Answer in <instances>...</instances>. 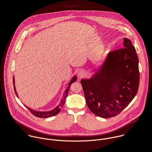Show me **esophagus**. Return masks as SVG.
<instances>
[{
	"mask_svg": "<svg viewBox=\"0 0 152 152\" xmlns=\"http://www.w3.org/2000/svg\"><path fill=\"white\" fill-rule=\"evenodd\" d=\"M78 75L80 78H83L84 77H85L86 75V72L84 69H81L79 70L78 72Z\"/></svg>",
	"mask_w": 152,
	"mask_h": 152,
	"instance_id": "1",
	"label": "esophagus"
}]
</instances>
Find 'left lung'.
<instances>
[{
	"instance_id": "left-lung-1",
	"label": "left lung",
	"mask_w": 152,
	"mask_h": 152,
	"mask_svg": "<svg viewBox=\"0 0 152 152\" xmlns=\"http://www.w3.org/2000/svg\"><path fill=\"white\" fill-rule=\"evenodd\" d=\"M124 41V47L109 52L91 78L81 80L87 106L103 118L120 113L139 89L138 57L130 40Z\"/></svg>"
}]
</instances>
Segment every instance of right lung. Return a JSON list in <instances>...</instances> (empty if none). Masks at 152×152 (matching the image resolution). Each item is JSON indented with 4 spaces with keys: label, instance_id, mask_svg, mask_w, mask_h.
I'll return each instance as SVG.
<instances>
[{
    "label": "right lung",
    "instance_id": "add662e5",
    "mask_svg": "<svg viewBox=\"0 0 152 152\" xmlns=\"http://www.w3.org/2000/svg\"><path fill=\"white\" fill-rule=\"evenodd\" d=\"M77 80V77L76 75L74 76L71 80L69 81V84H68V86L67 87V88L65 90V92L63 94V98L61 99V101H60V104L57 106L56 108L51 110H49V111H37V110H35L34 109H32L29 108V107H27V106L24 105L28 109L30 112L31 113L34 115V116H37V117H39V118H49V117H51V116H55L56 115H57L61 110V109L62 108V107H63L64 104H65V99H66V96L68 95V91H69V87L71 86V85L75 82ZM13 87H14V89H15V94L17 96L18 98H19L18 96V95L17 94V92H16V87H15V77L13 76Z\"/></svg>",
    "mask_w": 152,
    "mask_h": 152
}]
</instances>
